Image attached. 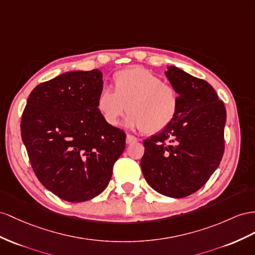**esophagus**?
Instances as JSON below:
<instances>
[{
	"label": "esophagus",
	"instance_id": "obj_1",
	"mask_svg": "<svg viewBox=\"0 0 255 255\" xmlns=\"http://www.w3.org/2000/svg\"><path fill=\"white\" fill-rule=\"evenodd\" d=\"M136 141H138V139H136L134 135H132V134H127L126 135V143H127V144H132V143H135Z\"/></svg>",
	"mask_w": 255,
	"mask_h": 255
}]
</instances>
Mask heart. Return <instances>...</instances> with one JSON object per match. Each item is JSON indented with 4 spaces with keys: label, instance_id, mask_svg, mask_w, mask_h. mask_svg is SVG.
Listing matches in <instances>:
<instances>
[{
    "label": "heart",
    "instance_id": "b5f03b06",
    "mask_svg": "<svg viewBox=\"0 0 255 255\" xmlns=\"http://www.w3.org/2000/svg\"><path fill=\"white\" fill-rule=\"evenodd\" d=\"M113 84V90L108 87L100 90L96 102L98 112L110 126L117 125L127 110L126 127L156 133L170 125L179 113L177 89L144 68L119 71Z\"/></svg>",
    "mask_w": 255,
    "mask_h": 255
}]
</instances>
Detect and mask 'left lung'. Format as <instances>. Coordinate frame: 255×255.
I'll return each mask as SVG.
<instances>
[{"mask_svg":"<svg viewBox=\"0 0 255 255\" xmlns=\"http://www.w3.org/2000/svg\"><path fill=\"white\" fill-rule=\"evenodd\" d=\"M165 75L179 94V113L166 129L144 141L141 169L153 190L182 198L204 186L219 167L226 111L206 81L174 65L167 67Z\"/></svg>","mask_w":255,"mask_h":255,"instance_id":"1","label":"left lung"}]
</instances>
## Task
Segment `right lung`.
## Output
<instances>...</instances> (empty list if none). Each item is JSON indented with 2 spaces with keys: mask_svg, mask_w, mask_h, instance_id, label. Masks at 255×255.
<instances>
[{
  "mask_svg": "<svg viewBox=\"0 0 255 255\" xmlns=\"http://www.w3.org/2000/svg\"><path fill=\"white\" fill-rule=\"evenodd\" d=\"M102 72L71 71L31 91L21 117V138L37 179L63 200L101 194L126 146L123 130L96 108Z\"/></svg>",
  "mask_w": 255,
  "mask_h": 255,
  "instance_id": "1",
  "label": "right lung"
}]
</instances>
